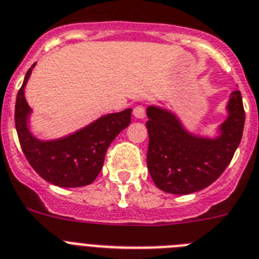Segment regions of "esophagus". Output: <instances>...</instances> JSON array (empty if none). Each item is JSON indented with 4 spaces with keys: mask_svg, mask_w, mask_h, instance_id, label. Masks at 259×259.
<instances>
[{
    "mask_svg": "<svg viewBox=\"0 0 259 259\" xmlns=\"http://www.w3.org/2000/svg\"><path fill=\"white\" fill-rule=\"evenodd\" d=\"M133 114H134V117H136V118L142 119V118H145V116H146V112H145V108H143L142 105H138V106H136V108H134Z\"/></svg>",
    "mask_w": 259,
    "mask_h": 259,
    "instance_id": "obj_1",
    "label": "esophagus"
}]
</instances>
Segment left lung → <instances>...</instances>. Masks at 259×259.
<instances>
[{"mask_svg":"<svg viewBox=\"0 0 259 259\" xmlns=\"http://www.w3.org/2000/svg\"><path fill=\"white\" fill-rule=\"evenodd\" d=\"M228 117L214 138L190 133L177 114L147 108V168L159 190L188 195L207 188L225 171L242 138L245 110L240 91L230 93Z\"/></svg>","mask_w":259,"mask_h":259,"instance_id":"1","label":"left lung"}]
</instances>
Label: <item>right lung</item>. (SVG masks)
Returning <instances> with one entry per match:
<instances>
[{
	"label": "right lung",
	"instance_id": "obj_1",
	"mask_svg": "<svg viewBox=\"0 0 259 259\" xmlns=\"http://www.w3.org/2000/svg\"><path fill=\"white\" fill-rule=\"evenodd\" d=\"M34 66L35 63L26 73L15 101V129L23 154L32 168L54 186L66 188L88 186L103 168L110 143L129 126L132 109L100 117L63 138L38 140L27 125L31 109L25 99V87Z\"/></svg>",
	"mask_w": 259,
	"mask_h": 259
}]
</instances>
